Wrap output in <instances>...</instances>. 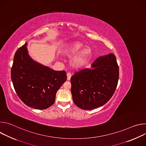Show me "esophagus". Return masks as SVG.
I'll return each mask as SVG.
<instances>
[{
    "mask_svg": "<svg viewBox=\"0 0 146 146\" xmlns=\"http://www.w3.org/2000/svg\"><path fill=\"white\" fill-rule=\"evenodd\" d=\"M66 75H67V80H70V78H71V77H72V74H71L70 73H68L66 74Z\"/></svg>",
    "mask_w": 146,
    "mask_h": 146,
    "instance_id": "esophagus-1",
    "label": "esophagus"
}]
</instances>
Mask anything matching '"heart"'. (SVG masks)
I'll list each match as a JSON object with an SVG mask.
<instances>
[{
  "label": "heart",
  "mask_w": 146,
  "mask_h": 146,
  "mask_svg": "<svg viewBox=\"0 0 146 146\" xmlns=\"http://www.w3.org/2000/svg\"><path fill=\"white\" fill-rule=\"evenodd\" d=\"M84 46L81 42L75 41L66 44L62 49V52L64 55L69 56L73 55L70 59L69 63L72 67L79 69L84 66L91 59L92 52L90 47L81 48Z\"/></svg>",
  "instance_id": "obj_1"
}]
</instances>
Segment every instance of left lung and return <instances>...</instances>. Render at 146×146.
Masks as SVG:
<instances>
[{"label":"left lung","instance_id":"left-lung-1","mask_svg":"<svg viewBox=\"0 0 146 146\" xmlns=\"http://www.w3.org/2000/svg\"><path fill=\"white\" fill-rule=\"evenodd\" d=\"M119 68L113 54L100 56L86 68L71 77L74 103L83 110H92L106 103L115 91Z\"/></svg>","mask_w":146,"mask_h":146}]
</instances>
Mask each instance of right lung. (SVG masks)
<instances>
[{
  "label": "right lung",
  "mask_w": 146,
  "mask_h": 146,
  "mask_svg": "<svg viewBox=\"0 0 146 146\" xmlns=\"http://www.w3.org/2000/svg\"><path fill=\"white\" fill-rule=\"evenodd\" d=\"M27 43L16 51L11 71L15 91L26 105L43 110L54 103L56 92L67 80L64 70L56 71L34 60Z\"/></svg>",
  "instance_id": "obj_1"
}]
</instances>
